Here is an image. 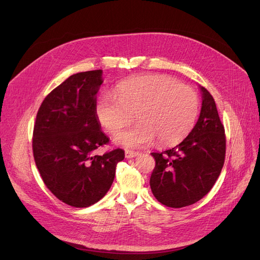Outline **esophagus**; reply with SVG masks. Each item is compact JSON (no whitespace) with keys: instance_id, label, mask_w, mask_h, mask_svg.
Masks as SVG:
<instances>
[{"instance_id":"34e87169","label":"esophagus","mask_w":260,"mask_h":260,"mask_svg":"<svg viewBox=\"0 0 260 260\" xmlns=\"http://www.w3.org/2000/svg\"><path fill=\"white\" fill-rule=\"evenodd\" d=\"M124 154H126V158L131 159V158H134V157H137V155H139L140 152H138V151H131V150H126V151H124Z\"/></svg>"}]
</instances>
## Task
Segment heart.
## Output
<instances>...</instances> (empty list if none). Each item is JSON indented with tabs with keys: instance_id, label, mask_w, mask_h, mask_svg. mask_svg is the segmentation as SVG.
I'll return each mask as SVG.
<instances>
[{
	"instance_id": "1",
	"label": "heart",
	"mask_w": 260,
	"mask_h": 260,
	"mask_svg": "<svg viewBox=\"0 0 260 260\" xmlns=\"http://www.w3.org/2000/svg\"><path fill=\"white\" fill-rule=\"evenodd\" d=\"M200 110L196 92L172 77L149 75L122 81L114 94H102L96 116L102 128L116 134L132 120L138 123L119 133L115 141L127 147L153 143L168 146L181 141L193 128Z\"/></svg>"
}]
</instances>
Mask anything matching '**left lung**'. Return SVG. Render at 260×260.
<instances>
[{"label":"left lung","mask_w":260,"mask_h":260,"mask_svg":"<svg viewBox=\"0 0 260 260\" xmlns=\"http://www.w3.org/2000/svg\"><path fill=\"white\" fill-rule=\"evenodd\" d=\"M203 103L199 120L177 146L151 152L155 166L150 188L166 207L182 208L202 200L219 178L225 161L226 138L213 97L201 86Z\"/></svg>","instance_id":"1"}]
</instances>
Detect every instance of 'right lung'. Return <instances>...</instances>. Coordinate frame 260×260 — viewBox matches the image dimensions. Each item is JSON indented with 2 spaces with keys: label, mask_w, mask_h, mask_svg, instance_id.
Masks as SVG:
<instances>
[{
  "label": "right lung",
  "mask_w": 260,
  "mask_h": 260,
  "mask_svg": "<svg viewBox=\"0 0 260 260\" xmlns=\"http://www.w3.org/2000/svg\"><path fill=\"white\" fill-rule=\"evenodd\" d=\"M102 70L70 76L45 98L37 112L33 154L47 188L59 201L85 208L107 194L115 177L120 148L94 155L109 143L96 116Z\"/></svg>",
  "instance_id": "add662e5"
}]
</instances>
